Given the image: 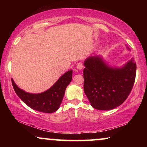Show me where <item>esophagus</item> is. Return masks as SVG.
Here are the masks:
<instances>
[{
  "label": "esophagus",
  "mask_w": 147,
  "mask_h": 147,
  "mask_svg": "<svg viewBox=\"0 0 147 147\" xmlns=\"http://www.w3.org/2000/svg\"><path fill=\"white\" fill-rule=\"evenodd\" d=\"M77 68L78 69V70H82L83 69V64L82 63H78L77 64Z\"/></svg>",
  "instance_id": "obj_1"
}]
</instances>
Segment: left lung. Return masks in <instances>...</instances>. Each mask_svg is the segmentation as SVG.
Listing matches in <instances>:
<instances>
[{
	"label": "left lung",
	"instance_id": "left-lung-1",
	"mask_svg": "<svg viewBox=\"0 0 147 147\" xmlns=\"http://www.w3.org/2000/svg\"><path fill=\"white\" fill-rule=\"evenodd\" d=\"M84 65V92L94 109L112 110L126 100L136 79L133 58L117 67L109 65L101 55H95L88 57Z\"/></svg>",
	"mask_w": 147,
	"mask_h": 147
}]
</instances>
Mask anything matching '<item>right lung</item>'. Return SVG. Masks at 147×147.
<instances>
[{
    "mask_svg": "<svg viewBox=\"0 0 147 147\" xmlns=\"http://www.w3.org/2000/svg\"><path fill=\"white\" fill-rule=\"evenodd\" d=\"M72 78V70L65 72L50 88L40 93H30L22 90L11 79L13 88L19 98L33 110L51 113L59 109L66 87Z\"/></svg>",
    "mask_w": 147,
    "mask_h": 147,
    "instance_id": "add662e5",
    "label": "right lung"
}]
</instances>
